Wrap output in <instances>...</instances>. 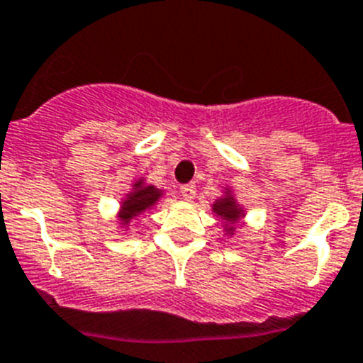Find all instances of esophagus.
<instances>
[{
	"label": "esophagus",
	"mask_w": 363,
	"mask_h": 363,
	"mask_svg": "<svg viewBox=\"0 0 363 363\" xmlns=\"http://www.w3.org/2000/svg\"><path fill=\"white\" fill-rule=\"evenodd\" d=\"M195 191H197V188H195V184H184V186H181L182 199L191 201V199H194V197H195Z\"/></svg>",
	"instance_id": "esophagus-1"
}]
</instances>
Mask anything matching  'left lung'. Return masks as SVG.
I'll list each match as a JSON object with an SVG mask.
<instances>
[{
  "label": "left lung",
  "mask_w": 363,
  "mask_h": 363,
  "mask_svg": "<svg viewBox=\"0 0 363 363\" xmlns=\"http://www.w3.org/2000/svg\"><path fill=\"white\" fill-rule=\"evenodd\" d=\"M213 212L228 223V225H226V232H228V234L234 232V225L239 220V217L242 216L232 195H225L223 199H217L216 203H213Z\"/></svg>",
  "instance_id": "left-lung-1"
}]
</instances>
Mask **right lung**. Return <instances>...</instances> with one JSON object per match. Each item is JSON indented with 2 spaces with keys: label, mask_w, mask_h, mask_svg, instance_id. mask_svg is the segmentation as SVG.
Instances as JSON below:
<instances>
[{
  "label": "right lung",
  "mask_w": 363,
  "mask_h": 363,
  "mask_svg": "<svg viewBox=\"0 0 363 363\" xmlns=\"http://www.w3.org/2000/svg\"><path fill=\"white\" fill-rule=\"evenodd\" d=\"M160 194L162 191L157 190L155 186H146L143 181H137L133 184V191L128 195L122 203L121 208V217L122 225H129V220L137 217L138 213L146 212L147 208H151L153 204L159 201Z\"/></svg>",
  "instance_id": "obj_1"
}]
</instances>
